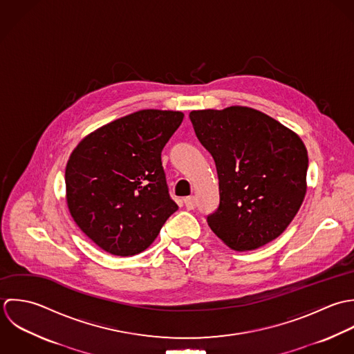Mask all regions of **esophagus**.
<instances>
[{
	"label": "esophagus",
	"mask_w": 354,
	"mask_h": 354,
	"mask_svg": "<svg viewBox=\"0 0 354 354\" xmlns=\"http://www.w3.org/2000/svg\"><path fill=\"white\" fill-rule=\"evenodd\" d=\"M185 205H186V208H187L189 211H192V209L196 208L197 201H196L194 197H186V198H185Z\"/></svg>",
	"instance_id": "34e87169"
}]
</instances>
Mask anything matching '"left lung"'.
<instances>
[{
    "label": "left lung",
    "instance_id": "obj_1",
    "mask_svg": "<svg viewBox=\"0 0 354 354\" xmlns=\"http://www.w3.org/2000/svg\"><path fill=\"white\" fill-rule=\"evenodd\" d=\"M211 153L220 203L207 221L234 250H254L277 239L306 193L308 151L301 138L268 115L246 106L190 112Z\"/></svg>",
    "mask_w": 354,
    "mask_h": 354
}]
</instances>
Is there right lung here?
<instances>
[{"label":"right lung","mask_w":354,"mask_h":354,"mask_svg":"<svg viewBox=\"0 0 354 354\" xmlns=\"http://www.w3.org/2000/svg\"><path fill=\"white\" fill-rule=\"evenodd\" d=\"M182 112L145 109L91 133L66 168L67 203L79 228L115 256H134L178 211L161 151L183 122Z\"/></svg>","instance_id":"obj_1"}]
</instances>
